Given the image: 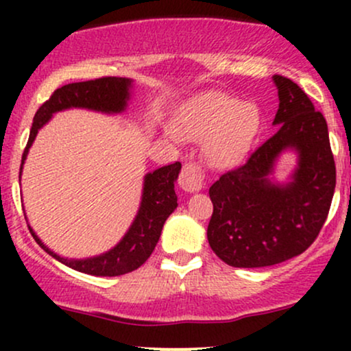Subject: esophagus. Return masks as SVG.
<instances>
[{"label":"esophagus","mask_w":351,"mask_h":351,"mask_svg":"<svg viewBox=\"0 0 351 351\" xmlns=\"http://www.w3.org/2000/svg\"><path fill=\"white\" fill-rule=\"evenodd\" d=\"M180 186L184 189V191H199L204 186V173L201 170V167L195 162H188L183 165L178 178Z\"/></svg>","instance_id":"obj_1"}]
</instances>
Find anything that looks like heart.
<instances>
[{
  "instance_id": "heart-1",
  "label": "heart",
  "mask_w": 351,
  "mask_h": 351,
  "mask_svg": "<svg viewBox=\"0 0 351 351\" xmlns=\"http://www.w3.org/2000/svg\"><path fill=\"white\" fill-rule=\"evenodd\" d=\"M259 122L254 104H239L224 94H206L189 106L184 132L193 138H204L203 152L209 165L226 168L243 158Z\"/></svg>"
}]
</instances>
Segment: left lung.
Wrapping results in <instances>:
<instances>
[{
    "label": "left lung",
    "mask_w": 351,
    "mask_h": 351,
    "mask_svg": "<svg viewBox=\"0 0 351 351\" xmlns=\"http://www.w3.org/2000/svg\"><path fill=\"white\" fill-rule=\"evenodd\" d=\"M272 79L279 90L272 122L277 132L209 188V245L232 267H267L308 249L335 191V160L324 115L291 79ZM285 149H295L300 163L291 182L274 184L268 175Z\"/></svg>",
    "instance_id": "8db88e82"
}]
</instances>
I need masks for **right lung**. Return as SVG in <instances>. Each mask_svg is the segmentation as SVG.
Returning <instances> with one entry per match:
<instances>
[{"mask_svg":"<svg viewBox=\"0 0 351 351\" xmlns=\"http://www.w3.org/2000/svg\"><path fill=\"white\" fill-rule=\"evenodd\" d=\"M130 88L132 80L125 77H100L95 80H86V82L67 84V86L56 88L49 100H46L36 112L33 127L29 132V140H27L23 153L21 170L39 128L49 122L52 114L72 107L106 112V114H120L127 108V102L130 99ZM21 170H19V178H21ZM180 170L181 163L175 162L145 175L142 203H140L134 223H132L127 234L122 237V241L106 254L88 257V259H66V257H60L56 252H52L47 245H44L43 241L36 236L33 228H29L36 243L41 245L49 256L58 259L59 263L66 264L67 267L99 277H114L128 274L138 269L152 256L153 249L160 239V234H162L165 221L178 206L175 181L178 178Z\"/></svg>","mask_w":351,"mask_h":351,"instance_id":"obj_1","label":"right lung"}]
</instances>
